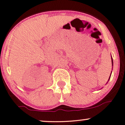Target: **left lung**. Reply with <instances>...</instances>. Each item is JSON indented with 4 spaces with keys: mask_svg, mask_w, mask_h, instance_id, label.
Returning a JSON list of instances; mask_svg holds the SVG:
<instances>
[{
    "mask_svg": "<svg viewBox=\"0 0 125 125\" xmlns=\"http://www.w3.org/2000/svg\"><path fill=\"white\" fill-rule=\"evenodd\" d=\"M111 61H112V65L113 66V60H112V57H111ZM111 73H112V71H111ZM110 78H111V75H110V78H109V79H108V82L109 81V80H110Z\"/></svg>",
    "mask_w": 125,
    "mask_h": 125,
    "instance_id": "obj_1",
    "label": "left lung"
}]
</instances>
